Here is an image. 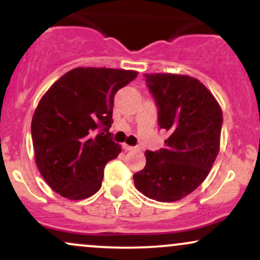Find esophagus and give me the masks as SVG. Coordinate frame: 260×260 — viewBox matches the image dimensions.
Listing matches in <instances>:
<instances>
[{"instance_id":"34e87169","label":"esophagus","mask_w":260,"mask_h":260,"mask_svg":"<svg viewBox=\"0 0 260 260\" xmlns=\"http://www.w3.org/2000/svg\"><path fill=\"white\" fill-rule=\"evenodd\" d=\"M123 149L124 150H136L137 149V147H131V145H128V144H123Z\"/></svg>"}]
</instances>
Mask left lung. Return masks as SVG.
Here are the masks:
<instances>
[{"mask_svg":"<svg viewBox=\"0 0 260 260\" xmlns=\"http://www.w3.org/2000/svg\"><path fill=\"white\" fill-rule=\"evenodd\" d=\"M159 107V126L169 132L165 148L145 151L147 164L133 175L140 193L172 203L207 178L220 150L222 111L208 88L186 74H144Z\"/></svg>","mask_w":260,"mask_h":260,"instance_id":"8db88e82","label":"left lung"}]
</instances>
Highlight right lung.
Segmentation results:
<instances>
[{
	"label": "right lung",
	"instance_id": "obj_1",
	"mask_svg": "<svg viewBox=\"0 0 260 260\" xmlns=\"http://www.w3.org/2000/svg\"><path fill=\"white\" fill-rule=\"evenodd\" d=\"M137 74L77 67L43 95L32 115L31 138L35 162L53 192L80 201L100 189L106 162L121 153L109 132L113 98ZM96 127L102 128L99 135Z\"/></svg>",
	"mask_w": 260,
	"mask_h": 260
}]
</instances>
